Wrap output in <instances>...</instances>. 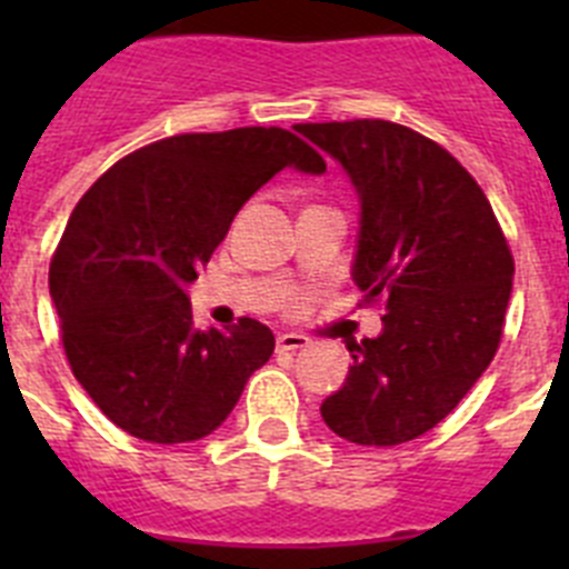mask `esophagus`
<instances>
[{"instance_id":"34e87169","label":"esophagus","mask_w":569,"mask_h":569,"mask_svg":"<svg viewBox=\"0 0 569 569\" xmlns=\"http://www.w3.org/2000/svg\"><path fill=\"white\" fill-rule=\"evenodd\" d=\"M308 345H310L308 336H299V333L276 336V350H281V353H296V350H305Z\"/></svg>"}]
</instances>
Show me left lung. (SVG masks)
I'll list each match as a JSON object with an SVG mask.
<instances>
[{
  "label": "left lung",
  "instance_id": "obj_1",
  "mask_svg": "<svg viewBox=\"0 0 569 569\" xmlns=\"http://www.w3.org/2000/svg\"><path fill=\"white\" fill-rule=\"evenodd\" d=\"M359 196L353 281L385 301L381 333L350 345L345 385L321 401L341 439L393 447L433 430L501 341L512 256L485 190L433 139L385 122L296 124Z\"/></svg>",
  "mask_w": 569,
  "mask_h": 569
}]
</instances>
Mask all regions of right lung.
Wrapping results in <instances>:
<instances>
[{
  "label": "right lung",
  "mask_w": 569,
  "mask_h": 569,
  "mask_svg": "<svg viewBox=\"0 0 569 569\" xmlns=\"http://www.w3.org/2000/svg\"><path fill=\"white\" fill-rule=\"evenodd\" d=\"M325 173L281 128L182 133L124 156L79 199L50 259V299L70 370L124 433L204 439L273 353L270 328L193 325L188 284L233 216L279 170Z\"/></svg>",
  "instance_id": "right-lung-1"
}]
</instances>
